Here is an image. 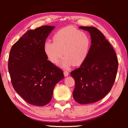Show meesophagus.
<instances>
[{"mask_svg": "<svg viewBox=\"0 0 128 128\" xmlns=\"http://www.w3.org/2000/svg\"><path fill=\"white\" fill-rule=\"evenodd\" d=\"M64 74L65 76H68L69 75V72L67 70H64Z\"/></svg>", "mask_w": 128, "mask_h": 128, "instance_id": "esophagus-1", "label": "esophagus"}]
</instances>
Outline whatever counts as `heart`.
Segmentation results:
<instances>
[{
	"label": "heart",
	"mask_w": 128,
	"mask_h": 128,
	"mask_svg": "<svg viewBox=\"0 0 128 128\" xmlns=\"http://www.w3.org/2000/svg\"><path fill=\"white\" fill-rule=\"evenodd\" d=\"M53 42H47L44 45V52L53 63H58L64 54L61 66L68 68L72 64L81 65L88 56L90 38L85 32L74 27L59 30L53 36Z\"/></svg>",
	"instance_id": "b5f03b06"
}]
</instances>
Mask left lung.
Returning <instances> with one entry per match:
<instances>
[{
    "label": "left lung",
    "instance_id": "left-lung-1",
    "mask_svg": "<svg viewBox=\"0 0 128 128\" xmlns=\"http://www.w3.org/2000/svg\"><path fill=\"white\" fill-rule=\"evenodd\" d=\"M79 28L90 34L91 45L85 60L70 72L75 82L73 97L80 104L98 101L109 92L116 80L118 58L103 34L94 27Z\"/></svg>",
    "mask_w": 128,
    "mask_h": 128
}]
</instances>
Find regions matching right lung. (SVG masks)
<instances>
[{
  "label": "right lung",
  "instance_id": "obj_1",
  "mask_svg": "<svg viewBox=\"0 0 128 128\" xmlns=\"http://www.w3.org/2000/svg\"><path fill=\"white\" fill-rule=\"evenodd\" d=\"M54 26H42L28 31L10 51L8 70L16 92L32 105L45 106L54 86L64 78L62 70L47 60L46 40Z\"/></svg>",
  "mask_w": 128,
  "mask_h": 128
}]
</instances>
